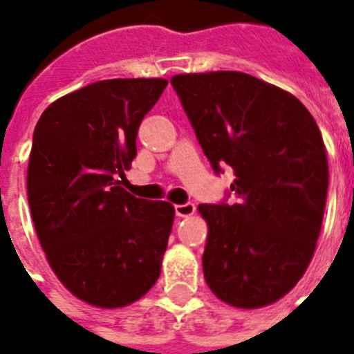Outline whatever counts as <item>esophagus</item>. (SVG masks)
I'll use <instances>...</instances> for the list:
<instances>
[{
	"label": "esophagus",
	"instance_id": "1",
	"mask_svg": "<svg viewBox=\"0 0 354 354\" xmlns=\"http://www.w3.org/2000/svg\"><path fill=\"white\" fill-rule=\"evenodd\" d=\"M196 211L193 202H185V204H176L174 205V213L176 216H191Z\"/></svg>",
	"mask_w": 354,
	"mask_h": 354
}]
</instances>
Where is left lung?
<instances>
[{"label":"left lung","mask_w":354,"mask_h":354,"mask_svg":"<svg viewBox=\"0 0 354 354\" xmlns=\"http://www.w3.org/2000/svg\"><path fill=\"white\" fill-rule=\"evenodd\" d=\"M171 84L215 174L235 172L224 202L198 205L209 226L205 283L233 307L277 301L305 274L324 221L329 165L318 124L288 91L241 71Z\"/></svg>","instance_id":"8db88e82"}]
</instances>
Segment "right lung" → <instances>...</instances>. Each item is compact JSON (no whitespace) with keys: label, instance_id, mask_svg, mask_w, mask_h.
<instances>
[{"label":"right lung","instance_id":"add662e5","mask_svg":"<svg viewBox=\"0 0 354 354\" xmlns=\"http://www.w3.org/2000/svg\"><path fill=\"white\" fill-rule=\"evenodd\" d=\"M165 79L101 80L58 99L32 136L27 198L53 272L71 294L124 307L154 286L174 221L169 202L121 187Z\"/></svg>","mask_w":354,"mask_h":354}]
</instances>
